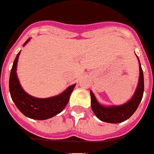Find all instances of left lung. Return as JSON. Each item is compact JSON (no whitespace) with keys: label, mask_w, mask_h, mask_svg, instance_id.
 Instances as JSON below:
<instances>
[{"label":"left lung","mask_w":154,"mask_h":154,"mask_svg":"<svg viewBox=\"0 0 154 154\" xmlns=\"http://www.w3.org/2000/svg\"><path fill=\"white\" fill-rule=\"evenodd\" d=\"M137 58L139 63V78L134 95L129 101L121 105L106 106L99 103L94 93L91 91V109L95 116L101 121L111 124L121 123L129 119L138 109V105L143 99L144 92V77L139 59L138 57Z\"/></svg>","instance_id":"left-lung-1"}]
</instances>
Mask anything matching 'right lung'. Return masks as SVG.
<instances>
[{
	"label": "right lung",
	"instance_id": "1",
	"mask_svg": "<svg viewBox=\"0 0 154 154\" xmlns=\"http://www.w3.org/2000/svg\"><path fill=\"white\" fill-rule=\"evenodd\" d=\"M30 40V38L27 39L23 44V46ZM20 52L16 55L10 73L9 91L12 101L18 109L26 117L39 120L53 117L54 116L61 112L65 108L76 84L68 86L61 94L53 97L47 98L33 97L25 92L18 79L16 68Z\"/></svg>",
	"mask_w": 154,
	"mask_h": 154
}]
</instances>
